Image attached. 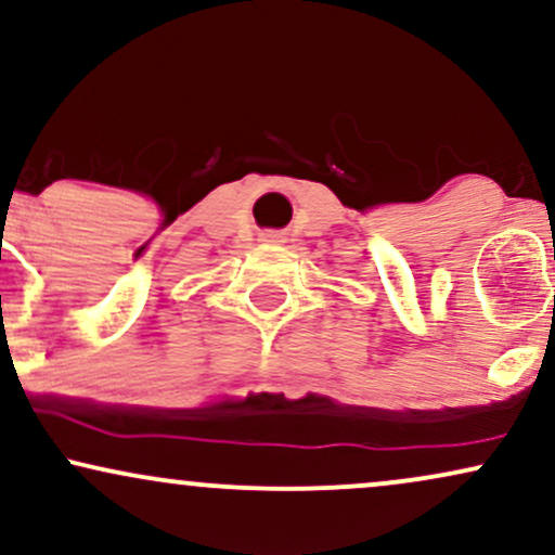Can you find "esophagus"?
Instances as JSON below:
<instances>
[{
	"label": "esophagus",
	"mask_w": 555,
	"mask_h": 555,
	"mask_svg": "<svg viewBox=\"0 0 555 555\" xmlns=\"http://www.w3.org/2000/svg\"><path fill=\"white\" fill-rule=\"evenodd\" d=\"M260 240H263L266 245H279V243H284V235L282 232L269 230V232H260Z\"/></svg>",
	"instance_id": "obj_1"
}]
</instances>
